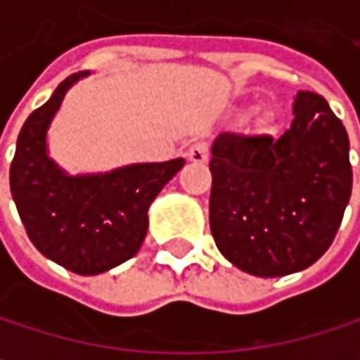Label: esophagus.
I'll use <instances>...</instances> for the list:
<instances>
[{"instance_id":"obj_1","label":"esophagus","mask_w":360,"mask_h":360,"mask_svg":"<svg viewBox=\"0 0 360 360\" xmlns=\"http://www.w3.org/2000/svg\"><path fill=\"white\" fill-rule=\"evenodd\" d=\"M208 156H210V152H208V143H206V141H195V143L187 150V160L198 162V165L208 162Z\"/></svg>"}]
</instances>
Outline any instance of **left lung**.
<instances>
[{
	"label": "left lung",
	"mask_w": 360,
	"mask_h": 360,
	"mask_svg": "<svg viewBox=\"0 0 360 360\" xmlns=\"http://www.w3.org/2000/svg\"><path fill=\"white\" fill-rule=\"evenodd\" d=\"M348 148L342 120L313 91H298L281 137L221 133L210 158V231L221 254L258 277L317 262L350 200Z\"/></svg>",
	"instance_id": "left-lung-1"
}]
</instances>
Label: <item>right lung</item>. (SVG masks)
I'll return each mask as SVG.
<instances>
[{
	"label": "right lung",
	"mask_w": 360,
	"mask_h": 360,
	"mask_svg": "<svg viewBox=\"0 0 360 360\" xmlns=\"http://www.w3.org/2000/svg\"><path fill=\"white\" fill-rule=\"evenodd\" d=\"M89 72L66 77L20 129L10 191L29 240L43 256L79 275H98L135 256L148 231V208L185 165H131L104 175H66L45 135L66 91Z\"/></svg>",
	"instance_id": "obj_1"
}]
</instances>
